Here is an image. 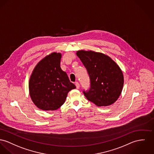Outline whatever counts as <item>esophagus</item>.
<instances>
[{
    "label": "esophagus",
    "mask_w": 154,
    "mask_h": 154,
    "mask_svg": "<svg viewBox=\"0 0 154 154\" xmlns=\"http://www.w3.org/2000/svg\"><path fill=\"white\" fill-rule=\"evenodd\" d=\"M75 86H76V88L79 89V88H80V84H79V82H75Z\"/></svg>",
    "instance_id": "obj_1"
}]
</instances>
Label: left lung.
<instances>
[{
	"label": "left lung",
	"instance_id": "1",
	"mask_svg": "<svg viewBox=\"0 0 154 154\" xmlns=\"http://www.w3.org/2000/svg\"><path fill=\"white\" fill-rule=\"evenodd\" d=\"M76 54L90 77V88L83 90L85 97L97 106H108L115 103L124 85L123 74L119 66L101 53L80 50Z\"/></svg>",
	"mask_w": 154,
	"mask_h": 154
}]
</instances>
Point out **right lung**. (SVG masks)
I'll use <instances>...</instances> for the list:
<instances>
[{"label": "right lung", "mask_w": 154, "mask_h": 154, "mask_svg": "<svg viewBox=\"0 0 154 154\" xmlns=\"http://www.w3.org/2000/svg\"><path fill=\"white\" fill-rule=\"evenodd\" d=\"M61 54L53 53L35 66L29 87L32 100L39 109L56 110L65 102L68 93L75 88L60 67Z\"/></svg>", "instance_id": "add662e5"}]
</instances>
